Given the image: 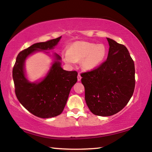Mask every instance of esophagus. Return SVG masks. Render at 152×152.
I'll return each mask as SVG.
<instances>
[{
	"label": "esophagus",
	"instance_id": "esophagus-1",
	"mask_svg": "<svg viewBox=\"0 0 152 152\" xmlns=\"http://www.w3.org/2000/svg\"><path fill=\"white\" fill-rule=\"evenodd\" d=\"M77 78H78V82H80V81L81 80V78H82V77H81L80 74L78 73V77H77Z\"/></svg>",
	"mask_w": 152,
	"mask_h": 152
}]
</instances>
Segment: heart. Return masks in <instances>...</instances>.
Listing matches in <instances>:
<instances>
[{
	"mask_svg": "<svg viewBox=\"0 0 152 152\" xmlns=\"http://www.w3.org/2000/svg\"><path fill=\"white\" fill-rule=\"evenodd\" d=\"M107 54V49L103 44H96L88 42H76L69 48L68 51L63 53L65 63L74 66L76 62L81 61L83 70H94L104 60Z\"/></svg>",
	"mask_w": 152,
	"mask_h": 152,
	"instance_id": "1",
	"label": "heart"
}]
</instances>
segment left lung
Masks as SVG:
<instances>
[{"label": "left lung", "mask_w": 152, "mask_h": 152, "mask_svg": "<svg viewBox=\"0 0 152 152\" xmlns=\"http://www.w3.org/2000/svg\"><path fill=\"white\" fill-rule=\"evenodd\" d=\"M107 60L95 70L81 74L85 101L95 115L111 116L124 108L134 92L135 65L127 48L107 38Z\"/></svg>", "instance_id": "obj_1"}]
</instances>
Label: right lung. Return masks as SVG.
Returning <instances> with one entry per match:
<instances>
[{"instance_id":"add662e5","label":"right lung","mask_w":152,"mask_h":152,"mask_svg":"<svg viewBox=\"0 0 152 152\" xmlns=\"http://www.w3.org/2000/svg\"><path fill=\"white\" fill-rule=\"evenodd\" d=\"M61 36L46 42L34 43L18 54L12 70L15 94L20 103L33 115L40 118H51L62 113L69 94L76 83L78 73L61 68V58L53 53V60L42 78L31 82L27 77L25 61L37 52L46 54L53 50Z\"/></svg>"}]
</instances>
